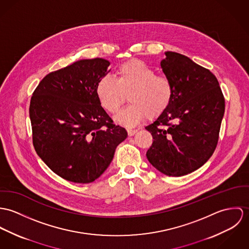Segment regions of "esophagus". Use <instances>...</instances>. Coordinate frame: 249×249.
<instances>
[{
  "label": "esophagus",
  "mask_w": 249,
  "mask_h": 249,
  "mask_svg": "<svg viewBox=\"0 0 249 249\" xmlns=\"http://www.w3.org/2000/svg\"><path fill=\"white\" fill-rule=\"evenodd\" d=\"M127 132H128V136L129 137H133L137 132H138V130H133V129H128L127 130Z\"/></svg>",
  "instance_id": "esophagus-1"
}]
</instances>
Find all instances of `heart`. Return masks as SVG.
<instances>
[{
	"label": "heart",
	"instance_id": "b5f03b06",
	"mask_svg": "<svg viewBox=\"0 0 249 249\" xmlns=\"http://www.w3.org/2000/svg\"><path fill=\"white\" fill-rule=\"evenodd\" d=\"M95 92L101 107L110 113L118 112L128 94L131 103L120 111L115 120L126 127H134L146 116L159 117L170 106L174 96L171 80L145 62L131 59L116 69V78L105 75L96 84Z\"/></svg>",
	"mask_w": 249,
	"mask_h": 249
}]
</instances>
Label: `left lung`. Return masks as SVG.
<instances>
[{"instance_id": "left-lung-1", "label": "left lung", "mask_w": 249, "mask_h": 249, "mask_svg": "<svg viewBox=\"0 0 249 249\" xmlns=\"http://www.w3.org/2000/svg\"><path fill=\"white\" fill-rule=\"evenodd\" d=\"M160 65L174 86L170 106L145 127L153 137L146 157L169 177L190 174L213 155L224 113V97L216 76L187 56L165 53Z\"/></svg>"}]
</instances>
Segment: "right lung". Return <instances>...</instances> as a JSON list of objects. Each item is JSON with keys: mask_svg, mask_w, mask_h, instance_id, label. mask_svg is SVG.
<instances>
[{"mask_svg": "<svg viewBox=\"0 0 249 249\" xmlns=\"http://www.w3.org/2000/svg\"><path fill=\"white\" fill-rule=\"evenodd\" d=\"M102 58L46 75L32 93L29 117L37 155L64 179L89 183L109 167L128 134L101 107L96 84L111 70Z\"/></svg>", "mask_w": 249, "mask_h": 249, "instance_id": "add662e5", "label": "right lung"}]
</instances>
